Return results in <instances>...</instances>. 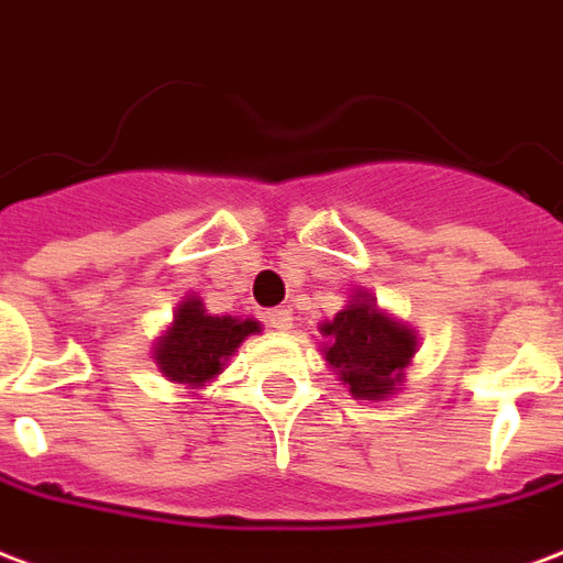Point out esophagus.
Returning <instances> with one entry per match:
<instances>
[{
  "label": "esophagus",
  "mask_w": 563,
  "mask_h": 563,
  "mask_svg": "<svg viewBox=\"0 0 563 563\" xmlns=\"http://www.w3.org/2000/svg\"><path fill=\"white\" fill-rule=\"evenodd\" d=\"M266 323H269L273 330L285 332L294 327V314H290V309H285V306H278V309L266 311Z\"/></svg>",
  "instance_id": "34e87169"
}]
</instances>
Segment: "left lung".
<instances>
[{
    "mask_svg": "<svg viewBox=\"0 0 563 563\" xmlns=\"http://www.w3.org/2000/svg\"><path fill=\"white\" fill-rule=\"evenodd\" d=\"M323 335L332 339L327 347L330 366L339 368L344 384L360 399H384L393 393L401 384V368L417 351V335L384 318L366 299H354L330 323H323Z\"/></svg>",
    "mask_w": 563,
    "mask_h": 563,
    "instance_id": "left-lung-1",
    "label": "left lung"
}]
</instances>
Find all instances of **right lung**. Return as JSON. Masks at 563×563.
<instances>
[{
    "instance_id": "right-lung-1",
    "label": "right lung",
    "mask_w": 563,
    "mask_h": 563,
    "mask_svg": "<svg viewBox=\"0 0 563 563\" xmlns=\"http://www.w3.org/2000/svg\"><path fill=\"white\" fill-rule=\"evenodd\" d=\"M257 332L254 321L236 318H212L203 311L200 299H188L179 306L174 327L164 332L155 347V363L176 384L203 387L219 375L224 360L240 347L245 335Z\"/></svg>"
}]
</instances>
